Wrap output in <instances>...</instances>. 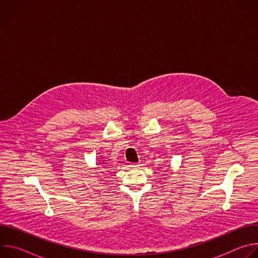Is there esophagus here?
Masks as SVG:
<instances>
[{"instance_id": "obj_1", "label": "esophagus", "mask_w": 258, "mask_h": 258, "mask_svg": "<svg viewBox=\"0 0 258 258\" xmlns=\"http://www.w3.org/2000/svg\"><path fill=\"white\" fill-rule=\"evenodd\" d=\"M131 166H132L133 168H137V167H138V166H140V165H139V163H132V164H131Z\"/></svg>"}]
</instances>
